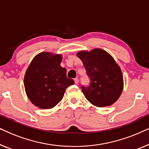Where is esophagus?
<instances>
[{"instance_id":"34e87169","label":"esophagus","mask_w":149,"mask_h":149,"mask_svg":"<svg viewBox=\"0 0 149 149\" xmlns=\"http://www.w3.org/2000/svg\"><path fill=\"white\" fill-rule=\"evenodd\" d=\"M74 83L76 85H78L79 84V79H74Z\"/></svg>"}]
</instances>
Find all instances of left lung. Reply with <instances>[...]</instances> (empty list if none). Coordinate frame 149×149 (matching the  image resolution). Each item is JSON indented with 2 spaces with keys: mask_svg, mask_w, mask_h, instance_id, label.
Segmentation results:
<instances>
[{
  "mask_svg": "<svg viewBox=\"0 0 149 149\" xmlns=\"http://www.w3.org/2000/svg\"><path fill=\"white\" fill-rule=\"evenodd\" d=\"M77 56L82 60L90 81L88 86H81L87 100L97 107L115 103L123 91V78L113 57L101 49L80 52Z\"/></svg>",
  "mask_w": 149,
  "mask_h": 149,
  "instance_id": "obj_1",
  "label": "left lung"
}]
</instances>
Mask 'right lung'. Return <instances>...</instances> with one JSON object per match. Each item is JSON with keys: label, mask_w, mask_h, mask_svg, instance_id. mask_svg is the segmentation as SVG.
I'll use <instances>...</instances> for the list:
<instances>
[{"label": "right lung", "mask_w": 149, "mask_h": 149, "mask_svg": "<svg viewBox=\"0 0 149 149\" xmlns=\"http://www.w3.org/2000/svg\"><path fill=\"white\" fill-rule=\"evenodd\" d=\"M61 55L42 52L34 57L24 76L27 96L34 105L49 109L58 104L66 88L74 83L60 66Z\"/></svg>", "instance_id": "obj_1"}]
</instances>
